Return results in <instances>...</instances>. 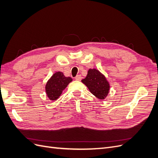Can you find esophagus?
<instances>
[{"label":"esophagus","mask_w":158,"mask_h":158,"mask_svg":"<svg viewBox=\"0 0 158 158\" xmlns=\"http://www.w3.org/2000/svg\"><path fill=\"white\" fill-rule=\"evenodd\" d=\"M81 79H82V76H81V75H78V76H76V77H75V80H76L80 81Z\"/></svg>","instance_id":"34e87169"}]
</instances>
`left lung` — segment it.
<instances>
[{"label":"left lung","instance_id":"left-lung-1","mask_svg":"<svg viewBox=\"0 0 158 158\" xmlns=\"http://www.w3.org/2000/svg\"><path fill=\"white\" fill-rule=\"evenodd\" d=\"M82 82L86 85L89 92L99 99H104L108 95L110 84L106 77L95 69H89L88 74Z\"/></svg>","mask_w":158,"mask_h":158}]
</instances>
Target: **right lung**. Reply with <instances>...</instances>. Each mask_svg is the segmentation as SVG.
I'll return each mask as SVG.
<instances>
[{"instance_id": "right-lung-1", "label": "right lung", "mask_w": 158, "mask_h": 158, "mask_svg": "<svg viewBox=\"0 0 158 158\" xmlns=\"http://www.w3.org/2000/svg\"><path fill=\"white\" fill-rule=\"evenodd\" d=\"M72 81L73 79L66 77L62 72H56L46 83L45 92L47 98L51 101H55Z\"/></svg>"}]
</instances>
